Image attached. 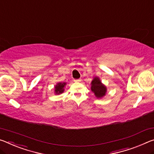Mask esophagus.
Masks as SVG:
<instances>
[{
	"instance_id": "esophagus-1",
	"label": "esophagus",
	"mask_w": 154,
	"mask_h": 154,
	"mask_svg": "<svg viewBox=\"0 0 154 154\" xmlns=\"http://www.w3.org/2000/svg\"><path fill=\"white\" fill-rule=\"evenodd\" d=\"M74 82H76V83H78V82H81V80H80V79H75V80H74Z\"/></svg>"
}]
</instances>
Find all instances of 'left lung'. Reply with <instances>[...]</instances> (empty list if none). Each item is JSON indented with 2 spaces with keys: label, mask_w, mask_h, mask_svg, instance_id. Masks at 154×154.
<instances>
[{
  "label": "left lung",
  "mask_w": 154,
  "mask_h": 154,
  "mask_svg": "<svg viewBox=\"0 0 154 154\" xmlns=\"http://www.w3.org/2000/svg\"><path fill=\"white\" fill-rule=\"evenodd\" d=\"M91 90L97 99L103 98L106 95L107 88L101 82L100 78L94 77L91 82Z\"/></svg>",
  "instance_id": "8db88e82"
}]
</instances>
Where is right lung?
<instances>
[{
    "label": "right lung",
    "instance_id": "add662e5",
    "mask_svg": "<svg viewBox=\"0 0 154 154\" xmlns=\"http://www.w3.org/2000/svg\"><path fill=\"white\" fill-rule=\"evenodd\" d=\"M66 86V82H58L54 86V93L55 95L60 94L64 92V88Z\"/></svg>",
    "mask_w": 154,
    "mask_h": 154
}]
</instances>
